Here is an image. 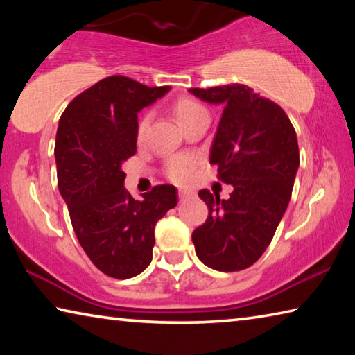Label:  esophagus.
<instances>
[{
	"label": "esophagus",
	"mask_w": 355,
	"mask_h": 355,
	"mask_svg": "<svg viewBox=\"0 0 355 355\" xmlns=\"http://www.w3.org/2000/svg\"><path fill=\"white\" fill-rule=\"evenodd\" d=\"M194 194H192V192H189V191H184V189H180L178 191V199L180 200H186V199H189V197H192Z\"/></svg>",
	"instance_id": "34e87169"
}]
</instances>
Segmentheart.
<instances>
[{"mask_svg":"<svg viewBox=\"0 0 355 355\" xmlns=\"http://www.w3.org/2000/svg\"><path fill=\"white\" fill-rule=\"evenodd\" d=\"M172 112L175 116L177 122L182 125V128H184L191 120H194L196 117H199L200 114H205V107H203L200 103H197L196 100L192 98H186L182 97L173 101L172 105ZM150 120H152V116L150 112H146L144 116L139 119L136 127V137L137 141H142L146 137V133L148 130ZM196 166V158L189 155H177L172 156V158L167 159L166 163V175L169 180L175 183H186L192 175V169Z\"/></svg>","mask_w":355,"mask_h":355,"instance_id":"obj_1","label":"heart"}]
</instances>
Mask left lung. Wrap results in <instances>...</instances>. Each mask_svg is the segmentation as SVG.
<instances>
[{"mask_svg":"<svg viewBox=\"0 0 355 355\" xmlns=\"http://www.w3.org/2000/svg\"><path fill=\"white\" fill-rule=\"evenodd\" d=\"M189 92L224 106L209 163L218 164L220 182L233 186L227 200L199 192L208 218L192 232V243L208 268L243 271L266 250L290 203L299 167L296 131L277 103L244 84Z\"/></svg>","mask_w":355,"mask_h":355,"instance_id":"8db88e82","label":"left lung"}]
</instances>
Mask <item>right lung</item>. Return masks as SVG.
Listing matches in <instances>:
<instances>
[{
    "instance_id": "add662e5",
    "label": "right lung",
    "mask_w": 355,
    "mask_h": 355,
    "mask_svg": "<svg viewBox=\"0 0 355 355\" xmlns=\"http://www.w3.org/2000/svg\"><path fill=\"white\" fill-rule=\"evenodd\" d=\"M114 75L70 101L56 133L58 188L91 261L114 279L152 261L155 225L177 205V188L158 184L141 200L123 188L122 164L136 153L137 112L169 92Z\"/></svg>"
}]
</instances>
